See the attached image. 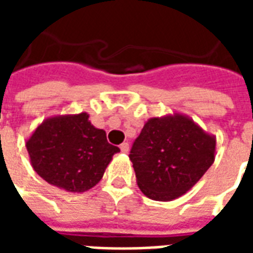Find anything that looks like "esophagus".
I'll return each instance as SVG.
<instances>
[{
    "mask_svg": "<svg viewBox=\"0 0 253 253\" xmlns=\"http://www.w3.org/2000/svg\"><path fill=\"white\" fill-rule=\"evenodd\" d=\"M121 150H122V153H128V150H130V146H128V143H127V142L122 143Z\"/></svg>",
    "mask_w": 253,
    "mask_h": 253,
    "instance_id": "esophagus-1",
    "label": "esophagus"
}]
</instances>
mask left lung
<instances>
[{
    "label": "left lung",
    "mask_w": 253,
    "mask_h": 253,
    "mask_svg": "<svg viewBox=\"0 0 253 253\" xmlns=\"http://www.w3.org/2000/svg\"><path fill=\"white\" fill-rule=\"evenodd\" d=\"M215 143L184 114L150 118L130 152L139 190L160 202L184 195L214 163Z\"/></svg>",
    "instance_id": "left-lung-1"
}]
</instances>
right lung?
I'll return each mask as SVG.
<instances>
[{"label": "right lung", "instance_id": "1", "mask_svg": "<svg viewBox=\"0 0 253 253\" xmlns=\"http://www.w3.org/2000/svg\"><path fill=\"white\" fill-rule=\"evenodd\" d=\"M32 168L42 179L67 192L94 187L119 148L107 141L86 112L47 118L25 142Z\"/></svg>", "mask_w": 253, "mask_h": 253}]
</instances>
